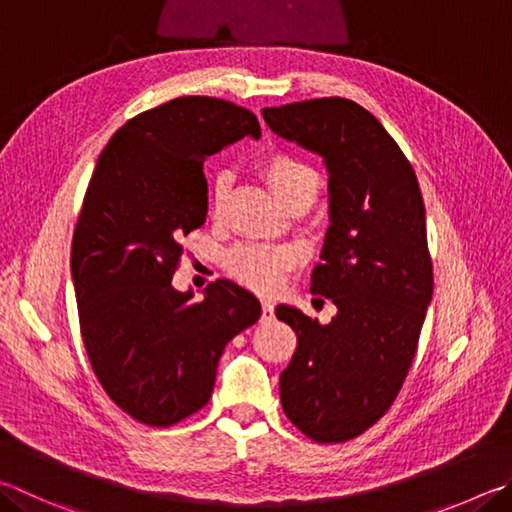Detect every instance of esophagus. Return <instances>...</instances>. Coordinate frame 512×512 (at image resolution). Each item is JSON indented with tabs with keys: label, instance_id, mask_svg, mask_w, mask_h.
Returning a JSON list of instances; mask_svg holds the SVG:
<instances>
[{
	"label": "esophagus",
	"instance_id": "esophagus-1",
	"mask_svg": "<svg viewBox=\"0 0 512 512\" xmlns=\"http://www.w3.org/2000/svg\"><path fill=\"white\" fill-rule=\"evenodd\" d=\"M275 318V306L271 300L262 302V322H271Z\"/></svg>",
	"mask_w": 512,
	"mask_h": 512
}]
</instances>
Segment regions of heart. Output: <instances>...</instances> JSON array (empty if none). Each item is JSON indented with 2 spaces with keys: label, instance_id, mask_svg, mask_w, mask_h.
Masks as SVG:
<instances>
[{
  "label": "heart",
  "instance_id": "heart-1",
  "mask_svg": "<svg viewBox=\"0 0 512 512\" xmlns=\"http://www.w3.org/2000/svg\"><path fill=\"white\" fill-rule=\"evenodd\" d=\"M262 172L268 185L273 188L275 197L282 203L297 197L315 199V194L320 190V174L313 170V165L288 152H275L268 156L262 163ZM230 183V172H219L215 176L210 188L212 210L224 206L230 194ZM288 264L291 262H288L286 253L266 246H239L226 255L230 275L259 293H273L282 284Z\"/></svg>",
  "mask_w": 512,
  "mask_h": 512
}]
</instances>
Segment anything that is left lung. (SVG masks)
<instances>
[{
	"mask_svg": "<svg viewBox=\"0 0 512 512\" xmlns=\"http://www.w3.org/2000/svg\"><path fill=\"white\" fill-rule=\"evenodd\" d=\"M288 143L329 172V228L311 291L338 306L329 324L280 304L297 349L280 376L284 414L318 443L374 425L403 387L432 302L425 206L416 174L385 127L347 98L264 109Z\"/></svg>",
	"mask_w": 512,
	"mask_h": 512,
	"instance_id": "obj_1",
	"label": "left lung"
}]
</instances>
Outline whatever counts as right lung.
Instances as JSON below:
<instances>
[{
	"label": "right lung",
	"mask_w": 512,
	"mask_h": 512,
	"mask_svg": "<svg viewBox=\"0 0 512 512\" xmlns=\"http://www.w3.org/2000/svg\"><path fill=\"white\" fill-rule=\"evenodd\" d=\"M262 136L255 114L185 96L111 136L73 230L71 277L94 374L120 410L167 427L199 412L228 342L262 315L257 297L217 280L194 302L172 275L179 239L206 224L208 156Z\"/></svg>",
	"instance_id": "right-lung-1"
}]
</instances>
